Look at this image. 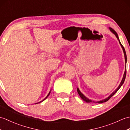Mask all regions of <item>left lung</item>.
<instances>
[{"mask_svg": "<svg viewBox=\"0 0 130 130\" xmlns=\"http://www.w3.org/2000/svg\"><path fill=\"white\" fill-rule=\"evenodd\" d=\"M109 29H110V30H111V32H112L113 33V34L116 35V37L117 38V39L119 40V38H118V35H117V32H116L115 30L113 29H112V28H109ZM119 42H120V45H121V47H122V49H123V52H124V55H125V62H126H126H127V56H126V51H125V48H124V47L122 46V44H121V42H120V41L119 40ZM126 70H125V73H124V75H123V78H122V81H121V83H120V85L119 86H118V87L117 88V89L116 90L115 92H113L111 95H110L108 97V98H107L106 99H104V100H102V101H98V102H94V101H92V100H90V99H89L88 98H87V97H85V96L83 94L80 92V91L79 90V89L78 88V89H77V91H78V94H79V95H80V96L81 97V98L83 99V101H85L86 102H88V103H89V102H94V103H103V102H107V101H108L109 100V99L111 98L112 96L113 95L115 94L116 93L117 91L118 90V89H120V88H121V87L122 86V84H123V83H124V82H125V78H126Z\"/></svg>", "mask_w": 130, "mask_h": 130, "instance_id": "1", "label": "left lung"}]
</instances>
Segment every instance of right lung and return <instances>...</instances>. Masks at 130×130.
Wrapping results in <instances>:
<instances>
[{"label": "right lung", "mask_w": 130, "mask_h": 130, "mask_svg": "<svg viewBox=\"0 0 130 130\" xmlns=\"http://www.w3.org/2000/svg\"><path fill=\"white\" fill-rule=\"evenodd\" d=\"M50 93H49V94H48V95H47V96H46V98H45V99H43V101H44V100H45V99H46V98H47V96H48V95H49V94H50ZM40 102H39V103H40Z\"/></svg>", "instance_id": "1"}]
</instances>
